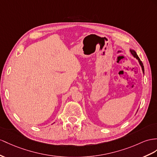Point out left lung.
I'll return each instance as SVG.
<instances>
[{"mask_svg": "<svg viewBox=\"0 0 157 157\" xmlns=\"http://www.w3.org/2000/svg\"><path fill=\"white\" fill-rule=\"evenodd\" d=\"M130 52H131V54H132V56H133L135 58H136V59H137L139 60L140 65L141 66V67H142V70H143V73H144V66H143V63H142V62H141V61H140V58H139V56H137V54H136V52H135L134 50H130Z\"/></svg>", "mask_w": 157, "mask_h": 157, "instance_id": "1", "label": "left lung"}]
</instances>
